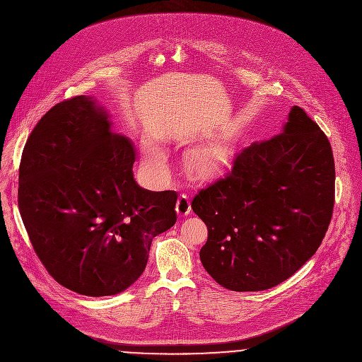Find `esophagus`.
Returning a JSON list of instances; mask_svg holds the SVG:
<instances>
[{
    "label": "esophagus",
    "instance_id": "34e87169",
    "mask_svg": "<svg viewBox=\"0 0 362 362\" xmlns=\"http://www.w3.org/2000/svg\"><path fill=\"white\" fill-rule=\"evenodd\" d=\"M176 212L179 216H187L192 212V206L187 194H180L176 203Z\"/></svg>",
    "mask_w": 362,
    "mask_h": 362
}]
</instances>
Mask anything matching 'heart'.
Wrapping results in <instances>:
<instances>
[{
    "instance_id": "b5f03b06",
    "label": "heart",
    "mask_w": 362,
    "mask_h": 362,
    "mask_svg": "<svg viewBox=\"0 0 362 362\" xmlns=\"http://www.w3.org/2000/svg\"><path fill=\"white\" fill-rule=\"evenodd\" d=\"M143 153H144V160L150 169L160 170L165 168L168 156L160 146H158L153 141H146L143 147Z\"/></svg>"
}]
</instances>
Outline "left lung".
<instances>
[{
	"mask_svg": "<svg viewBox=\"0 0 362 362\" xmlns=\"http://www.w3.org/2000/svg\"><path fill=\"white\" fill-rule=\"evenodd\" d=\"M334 192L331 144L293 106L278 136L243 147L232 166L193 197V212L208 226L202 265L230 291L279 285L320 247Z\"/></svg>",
	"mask_w": 362,
	"mask_h": 362,
	"instance_id": "left-lung-1",
	"label": "left lung"
}]
</instances>
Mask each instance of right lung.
I'll return each instance as SVG.
<instances>
[{
  "label": "right lung",
  "instance_id": "add662e5",
  "mask_svg": "<svg viewBox=\"0 0 362 362\" xmlns=\"http://www.w3.org/2000/svg\"><path fill=\"white\" fill-rule=\"evenodd\" d=\"M136 151L91 95L48 110L21 158L18 208L40 261L86 296L116 295L143 274L154 236L176 223L177 193L133 175Z\"/></svg>",
  "mask_w": 362,
  "mask_h": 362
}]
</instances>
